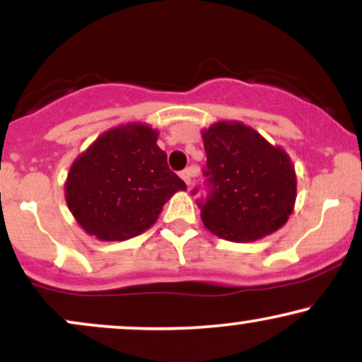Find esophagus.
Here are the masks:
<instances>
[{"label": "esophagus", "mask_w": 362, "mask_h": 362, "mask_svg": "<svg viewBox=\"0 0 362 362\" xmlns=\"http://www.w3.org/2000/svg\"><path fill=\"white\" fill-rule=\"evenodd\" d=\"M197 173H199L197 167H189V168H185L184 172L180 173V177L184 178V182H185V184L190 187V184H192V178H194V177H197Z\"/></svg>", "instance_id": "esophagus-1"}]
</instances>
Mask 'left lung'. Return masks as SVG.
<instances>
[{"instance_id":"left-lung-1","label":"left lung","mask_w":362,"mask_h":362,"mask_svg":"<svg viewBox=\"0 0 362 362\" xmlns=\"http://www.w3.org/2000/svg\"><path fill=\"white\" fill-rule=\"evenodd\" d=\"M202 141L209 194L197 206L207 230L245 243L284 226L296 201V173L288 153L235 120L204 129Z\"/></svg>"}]
</instances>
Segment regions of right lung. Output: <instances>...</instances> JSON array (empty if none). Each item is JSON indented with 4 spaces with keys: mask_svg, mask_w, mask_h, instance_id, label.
Masks as SVG:
<instances>
[{
    "mask_svg": "<svg viewBox=\"0 0 362 362\" xmlns=\"http://www.w3.org/2000/svg\"><path fill=\"white\" fill-rule=\"evenodd\" d=\"M158 131L131 122L103 132L73 161L66 204L88 235L122 242L143 233L165 202L187 185L168 168Z\"/></svg>",
    "mask_w": 362,
    "mask_h": 362,
    "instance_id": "obj_1",
    "label": "right lung"
}]
</instances>
